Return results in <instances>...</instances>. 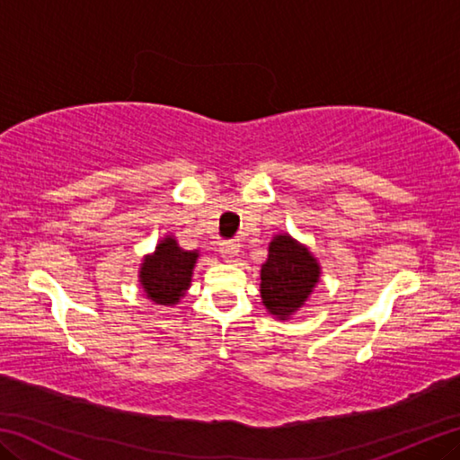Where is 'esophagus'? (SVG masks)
Listing matches in <instances>:
<instances>
[{
    "mask_svg": "<svg viewBox=\"0 0 460 460\" xmlns=\"http://www.w3.org/2000/svg\"><path fill=\"white\" fill-rule=\"evenodd\" d=\"M219 252H221L225 261H233V260H235L237 252H239V245L235 243V241H223Z\"/></svg>",
    "mask_w": 460,
    "mask_h": 460,
    "instance_id": "esophagus-1",
    "label": "esophagus"
}]
</instances>
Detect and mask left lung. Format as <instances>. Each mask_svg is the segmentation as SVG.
I'll return each instance as SVG.
<instances>
[{"mask_svg": "<svg viewBox=\"0 0 460 460\" xmlns=\"http://www.w3.org/2000/svg\"><path fill=\"white\" fill-rule=\"evenodd\" d=\"M321 274V263L308 245L290 233H278L270 241L268 260L260 270L261 305L278 321H288L306 305Z\"/></svg>", "mask_w": 460, "mask_h": 460, "instance_id": "left-lung-1", "label": "left lung"}]
</instances>
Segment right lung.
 <instances>
[{
	"mask_svg": "<svg viewBox=\"0 0 460 460\" xmlns=\"http://www.w3.org/2000/svg\"><path fill=\"white\" fill-rule=\"evenodd\" d=\"M199 258V249L189 252L178 245L174 235L162 237L137 268V279L146 298L158 306H176L190 288Z\"/></svg>",
	"mask_w": 460,
	"mask_h": 460,
	"instance_id": "add662e5",
	"label": "right lung"
}]
</instances>
